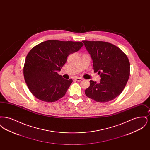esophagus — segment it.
Returning <instances> with one entry per match:
<instances>
[{
  "mask_svg": "<svg viewBox=\"0 0 150 150\" xmlns=\"http://www.w3.org/2000/svg\"><path fill=\"white\" fill-rule=\"evenodd\" d=\"M75 79L76 80V81H80L81 80H83V78H80V77H76Z\"/></svg>",
  "mask_w": 150,
  "mask_h": 150,
  "instance_id": "1",
  "label": "esophagus"
}]
</instances>
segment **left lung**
<instances>
[{
  "instance_id": "left-lung-1",
  "label": "left lung",
  "mask_w": 150,
  "mask_h": 150,
  "mask_svg": "<svg viewBox=\"0 0 150 150\" xmlns=\"http://www.w3.org/2000/svg\"><path fill=\"white\" fill-rule=\"evenodd\" d=\"M93 60V69L100 81L90 80L86 96L99 102L112 100L121 94L130 75V63L127 55L114 44L102 41H83Z\"/></svg>"
}]
</instances>
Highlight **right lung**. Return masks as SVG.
Wrapping results in <instances>:
<instances>
[{
    "label": "right lung",
    "instance_id": "right-lung-1",
    "mask_svg": "<svg viewBox=\"0 0 150 150\" xmlns=\"http://www.w3.org/2000/svg\"><path fill=\"white\" fill-rule=\"evenodd\" d=\"M80 42L50 40L33 48L26 57L23 75L30 91L36 98L53 102L62 98L72 82L58 74L67 57L78 51Z\"/></svg>",
    "mask_w": 150,
    "mask_h": 150
}]
</instances>
